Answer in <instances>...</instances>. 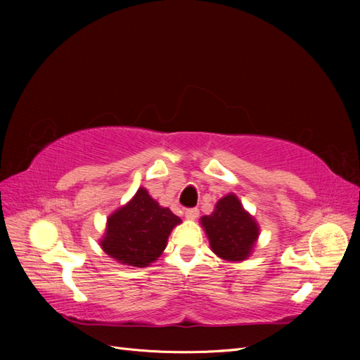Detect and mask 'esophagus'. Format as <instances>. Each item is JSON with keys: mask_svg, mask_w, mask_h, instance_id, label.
<instances>
[{"mask_svg": "<svg viewBox=\"0 0 360 360\" xmlns=\"http://www.w3.org/2000/svg\"><path fill=\"white\" fill-rule=\"evenodd\" d=\"M198 215H200V210H198L196 207H192V209H187L186 210V218L187 219H196Z\"/></svg>", "mask_w": 360, "mask_h": 360, "instance_id": "1", "label": "esophagus"}]
</instances>
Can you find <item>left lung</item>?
I'll return each instance as SVG.
<instances>
[{
	"label": "left lung",
	"instance_id": "8db88e82",
	"mask_svg": "<svg viewBox=\"0 0 360 360\" xmlns=\"http://www.w3.org/2000/svg\"><path fill=\"white\" fill-rule=\"evenodd\" d=\"M212 250L226 262L246 259L257 243L259 227L244 210L236 195L229 193L217 202L210 215L201 218Z\"/></svg>",
	"mask_w": 360,
	"mask_h": 360
}]
</instances>
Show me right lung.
I'll return each mask as SVG.
<instances>
[{"label": "right lung", "mask_w": 360, "mask_h": 360, "mask_svg": "<svg viewBox=\"0 0 360 360\" xmlns=\"http://www.w3.org/2000/svg\"><path fill=\"white\" fill-rule=\"evenodd\" d=\"M179 223V217L160 207L141 187L131 201L110 215L101 246L122 264L150 266L162 254L168 235Z\"/></svg>", "instance_id": "obj_1"}]
</instances>
